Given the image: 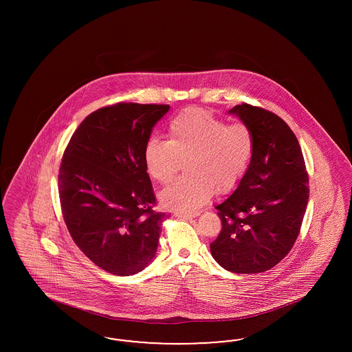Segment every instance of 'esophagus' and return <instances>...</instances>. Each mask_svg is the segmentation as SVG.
Wrapping results in <instances>:
<instances>
[{"mask_svg":"<svg viewBox=\"0 0 352 352\" xmlns=\"http://www.w3.org/2000/svg\"><path fill=\"white\" fill-rule=\"evenodd\" d=\"M178 218L181 219H192L195 218V217H198V211H194V212H188V214H186V212H177L175 214Z\"/></svg>","mask_w":352,"mask_h":352,"instance_id":"1","label":"esophagus"}]
</instances>
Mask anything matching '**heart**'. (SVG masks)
<instances>
[{"label": "heart", "instance_id": "heart-1", "mask_svg": "<svg viewBox=\"0 0 352 352\" xmlns=\"http://www.w3.org/2000/svg\"><path fill=\"white\" fill-rule=\"evenodd\" d=\"M254 151L251 128L230 122L201 108H187L168 120V141L151 138L144 149L145 166L158 184H168L184 166L186 174L161 192L170 208L192 211L215 190H234L247 174Z\"/></svg>", "mask_w": 352, "mask_h": 352}]
</instances>
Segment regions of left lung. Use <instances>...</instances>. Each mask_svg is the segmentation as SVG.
Here are the masks:
<instances>
[{
	"label": "left lung",
	"instance_id": "8db88e82",
	"mask_svg": "<svg viewBox=\"0 0 352 352\" xmlns=\"http://www.w3.org/2000/svg\"><path fill=\"white\" fill-rule=\"evenodd\" d=\"M234 113L251 128V165L234 194L215 208L221 220L211 254L232 273H263L293 248L309 201L300 142L276 113L243 102Z\"/></svg>",
	"mask_w": 352,
	"mask_h": 352
}]
</instances>
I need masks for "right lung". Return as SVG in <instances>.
<instances>
[{"instance_id":"obj_1","label":"right lung","mask_w":352,"mask_h":352,"mask_svg":"<svg viewBox=\"0 0 352 352\" xmlns=\"http://www.w3.org/2000/svg\"><path fill=\"white\" fill-rule=\"evenodd\" d=\"M168 104L116 102L84 118L63 153L60 208L79 250L99 268L131 276L154 257L166 212L144 161L151 129Z\"/></svg>"}]
</instances>
